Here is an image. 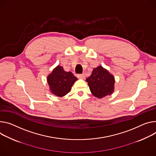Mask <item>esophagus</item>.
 <instances>
[{"mask_svg":"<svg viewBox=\"0 0 156 156\" xmlns=\"http://www.w3.org/2000/svg\"><path fill=\"white\" fill-rule=\"evenodd\" d=\"M77 76L80 79H83L84 78V74H78Z\"/></svg>","mask_w":156,"mask_h":156,"instance_id":"1","label":"esophagus"}]
</instances>
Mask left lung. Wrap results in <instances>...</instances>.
I'll return each mask as SVG.
<instances>
[{"label": "left lung", "mask_w": 156, "mask_h": 156, "mask_svg": "<svg viewBox=\"0 0 156 156\" xmlns=\"http://www.w3.org/2000/svg\"><path fill=\"white\" fill-rule=\"evenodd\" d=\"M86 81L91 93L98 98L111 95L114 91L115 77L101 66L94 68Z\"/></svg>", "instance_id": "obj_1"}]
</instances>
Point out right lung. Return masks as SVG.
I'll use <instances>...</instances> for the list:
<instances>
[{
	"label": "right lung",
	"instance_id": "right-lung-1",
	"mask_svg": "<svg viewBox=\"0 0 156 156\" xmlns=\"http://www.w3.org/2000/svg\"><path fill=\"white\" fill-rule=\"evenodd\" d=\"M77 78L70 72H65L61 66H57L47 77L51 92L55 95L63 97L68 94Z\"/></svg>",
	"mask_w": 156,
	"mask_h": 156
}]
</instances>
